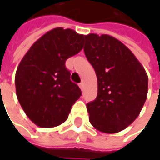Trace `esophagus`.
<instances>
[{"mask_svg": "<svg viewBox=\"0 0 160 160\" xmlns=\"http://www.w3.org/2000/svg\"><path fill=\"white\" fill-rule=\"evenodd\" d=\"M79 86H80V88L81 90H83L84 89V83L83 82H80V84H79Z\"/></svg>", "mask_w": 160, "mask_h": 160, "instance_id": "34e87169", "label": "esophagus"}]
</instances>
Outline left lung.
<instances>
[{
    "mask_svg": "<svg viewBox=\"0 0 160 160\" xmlns=\"http://www.w3.org/2000/svg\"><path fill=\"white\" fill-rule=\"evenodd\" d=\"M84 38V52L98 84L97 97L87 104L89 120L102 132H118L136 119L144 107L147 74L132 51L116 38L93 33Z\"/></svg>",
    "mask_w": 160,
    "mask_h": 160,
    "instance_id": "left-lung-1",
    "label": "left lung"
}]
</instances>
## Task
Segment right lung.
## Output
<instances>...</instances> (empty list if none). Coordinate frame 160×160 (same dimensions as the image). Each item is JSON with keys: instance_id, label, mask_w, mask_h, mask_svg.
Returning <instances> with one entry per match:
<instances>
[{"instance_id": "right-lung-1", "label": "right lung", "mask_w": 160, "mask_h": 160, "mask_svg": "<svg viewBox=\"0 0 160 160\" xmlns=\"http://www.w3.org/2000/svg\"><path fill=\"white\" fill-rule=\"evenodd\" d=\"M84 37L70 28H53L33 43L18 65L16 96L37 126L52 128L65 122L81 95L65 63L81 51Z\"/></svg>"}]
</instances>
